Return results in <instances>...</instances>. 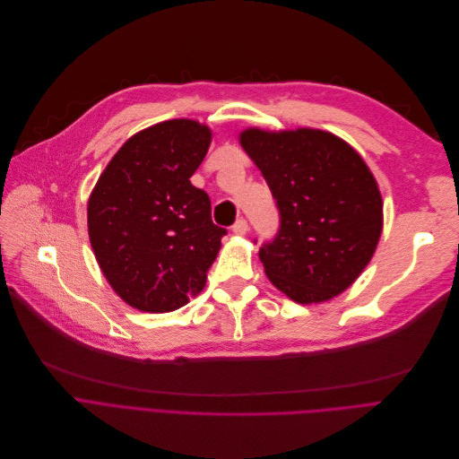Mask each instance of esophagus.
Listing matches in <instances>:
<instances>
[{"mask_svg": "<svg viewBox=\"0 0 459 459\" xmlns=\"http://www.w3.org/2000/svg\"><path fill=\"white\" fill-rule=\"evenodd\" d=\"M233 233L235 235H247V231H248V222L245 221V218H238V221L233 224Z\"/></svg>", "mask_w": 459, "mask_h": 459, "instance_id": "esophagus-1", "label": "esophagus"}]
</instances>
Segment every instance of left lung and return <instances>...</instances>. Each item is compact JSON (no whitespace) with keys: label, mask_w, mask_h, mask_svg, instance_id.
Returning a JSON list of instances; mask_svg holds the SVG:
<instances>
[{"label":"left lung","mask_w":459,"mask_h":459,"mask_svg":"<svg viewBox=\"0 0 459 459\" xmlns=\"http://www.w3.org/2000/svg\"><path fill=\"white\" fill-rule=\"evenodd\" d=\"M241 145L264 173L280 226L259 248L274 286L300 304L345 291L372 259L383 200L359 152L331 133L248 128Z\"/></svg>","instance_id":"8db88e82"}]
</instances>
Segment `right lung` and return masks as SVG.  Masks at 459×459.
I'll return each mask as SVG.
<instances>
[{"mask_svg": "<svg viewBox=\"0 0 459 459\" xmlns=\"http://www.w3.org/2000/svg\"><path fill=\"white\" fill-rule=\"evenodd\" d=\"M211 130L171 119L134 134L102 171L87 204L99 265L133 308L162 314L198 295L228 233L212 224L211 200L190 183Z\"/></svg>", "mask_w": 459, "mask_h": 459, "instance_id": "add662e5", "label": "right lung"}]
</instances>
